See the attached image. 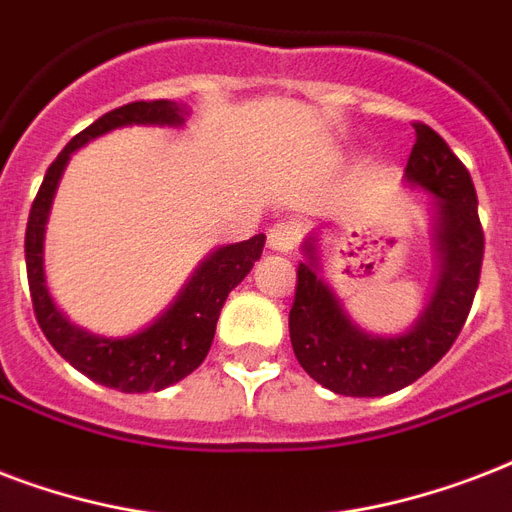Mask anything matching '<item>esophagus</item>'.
Here are the masks:
<instances>
[{
  "label": "esophagus",
  "mask_w": 512,
  "mask_h": 512,
  "mask_svg": "<svg viewBox=\"0 0 512 512\" xmlns=\"http://www.w3.org/2000/svg\"><path fill=\"white\" fill-rule=\"evenodd\" d=\"M267 243H269V248L277 253L293 251V248H296V243H299V227H296V224H291V221L275 224V227L269 229Z\"/></svg>",
  "instance_id": "1"
}]
</instances>
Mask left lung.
I'll list each match as a JSON object with an SVG mask.
<instances>
[{"mask_svg":"<svg viewBox=\"0 0 512 512\" xmlns=\"http://www.w3.org/2000/svg\"><path fill=\"white\" fill-rule=\"evenodd\" d=\"M414 130L417 144L403 181L435 197V285L414 326L392 336L363 331L323 280L318 235L301 245L304 261L288 315L291 344L301 368L336 395L379 398L417 382L449 352L478 291L483 229L473 178L433 128L414 122Z\"/></svg>","mask_w":512,"mask_h":512,"instance_id":"1","label":"left lung"}]
</instances>
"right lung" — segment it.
<instances>
[{"label":"right lung","mask_w":512,"mask_h":512,"mask_svg":"<svg viewBox=\"0 0 512 512\" xmlns=\"http://www.w3.org/2000/svg\"><path fill=\"white\" fill-rule=\"evenodd\" d=\"M186 114H189L186 106L173 101H136L98 117L90 128L71 138L66 149L47 168L26 224V272H29L31 301H34L39 328L45 331L47 342L53 344L58 355L69 360L87 379L120 392H160L170 384L181 382L200 366L211 350L216 320L229 291L243 283V277L259 261L267 237L256 235L251 240L221 245L208 253L160 318L136 334L112 339L74 326L50 296L45 277L47 216L53 208L55 189L63 170L79 146L128 125L181 128Z\"/></svg>","instance_id":"add662e5"}]
</instances>
